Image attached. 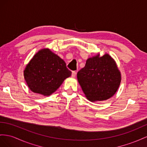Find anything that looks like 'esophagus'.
I'll list each match as a JSON object with an SVG mask.
<instances>
[{
    "label": "esophagus",
    "instance_id": "esophagus-1",
    "mask_svg": "<svg viewBox=\"0 0 147 147\" xmlns=\"http://www.w3.org/2000/svg\"><path fill=\"white\" fill-rule=\"evenodd\" d=\"M76 74H77V73L76 72V71H73L72 75H71V76H72L73 78H75L76 76Z\"/></svg>",
    "mask_w": 147,
    "mask_h": 147
}]
</instances>
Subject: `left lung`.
<instances>
[{"label": "left lung", "mask_w": 147, "mask_h": 147, "mask_svg": "<svg viewBox=\"0 0 147 147\" xmlns=\"http://www.w3.org/2000/svg\"><path fill=\"white\" fill-rule=\"evenodd\" d=\"M79 84L87 100L101 102L112 97L118 90L121 74L115 60L108 53H100L86 60L85 66L78 71Z\"/></svg>", "instance_id": "8db88e82"}]
</instances>
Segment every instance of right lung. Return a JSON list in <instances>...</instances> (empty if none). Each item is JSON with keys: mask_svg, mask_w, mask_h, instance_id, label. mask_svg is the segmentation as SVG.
Returning a JSON list of instances; mask_svg holds the SVG:
<instances>
[{"mask_svg": "<svg viewBox=\"0 0 147 147\" xmlns=\"http://www.w3.org/2000/svg\"><path fill=\"white\" fill-rule=\"evenodd\" d=\"M23 73L29 89L45 97L54 93L71 75L64 60L48 48L39 50L25 67Z\"/></svg>", "mask_w": 147, "mask_h": 147, "instance_id": "add662e5", "label": "right lung"}]
</instances>
